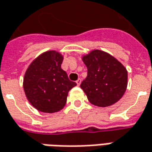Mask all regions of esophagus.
Wrapping results in <instances>:
<instances>
[{"mask_svg":"<svg viewBox=\"0 0 152 152\" xmlns=\"http://www.w3.org/2000/svg\"><path fill=\"white\" fill-rule=\"evenodd\" d=\"M76 84H77V86H80V83H81V80L79 78V79H77V80H76Z\"/></svg>","mask_w":152,"mask_h":152,"instance_id":"1","label":"esophagus"}]
</instances>
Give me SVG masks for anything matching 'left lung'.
I'll return each mask as SVG.
<instances>
[{
    "label": "left lung",
    "instance_id": "obj_1",
    "mask_svg": "<svg viewBox=\"0 0 152 152\" xmlns=\"http://www.w3.org/2000/svg\"><path fill=\"white\" fill-rule=\"evenodd\" d=\"M88 70L80 84L88 100L98 107L113 105L124 96L128 71L120 61L104 51L94 49L81 57Z\"/></svg>",
    "mask_w": 152,
    "mask_h": 152
}]
</instances>
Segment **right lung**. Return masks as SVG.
<instances>
[{"label": "right lung", "instance_id": "add662e5", "mask_svg": "<svg viewBox=\"0 0 152 152\" xmlns=\"http://www.w3.org/2000/svg\"><path fill=\"white\" fill-rule=\"evenodd\" d=\"M63 58L59 52L46 51L33 60L24 73V94L30 104L40 112L53 113L61 110L69 91L76 86L61 69Z\"/></svg>", "mask_w": 152, "mask_h": 152}]
</instances>
